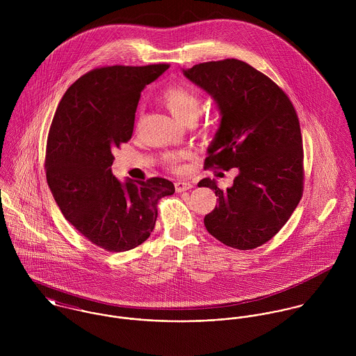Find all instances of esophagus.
<instances>
[{
    "mask_svg": "<svg viewBox=\"0 0 356 356\" xmlns=\"http://www.w3.org/2000/svg\"><path fill=\"white\" fill-rule=\"evenodd\" d=\"M193 188V185L191 184V182H175V191L178 192V193H181V192H185V191H189V189H192Z\"/></svg>",
    "mask_w": 356,
    "mask_h": 356,
    "instance_id": "1",
    "label": "esophagus"
}]
</instances>
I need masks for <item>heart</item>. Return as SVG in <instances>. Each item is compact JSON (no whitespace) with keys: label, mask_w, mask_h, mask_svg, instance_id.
<instances>
[{"label":"heart","mask_w":356,"mask_h":356,"mask_svg":"<svg viewBox=\"0 0 356 356\" xmlns=\"http://www.w3.org/2000/svg\"><path fill=\"white\" fill-rule=\"evenodd\" d=\"M160 100L167 106V109L179 120L189 122L195 120L200 113V97L199 95L189 89L185 85H170L167 86L161 95ZM189 156V153L185 151L171 153L165 157V165L171 171H179L181 170V161L185 160Z\"/></svg>","instance_id":"1"}]
</instances>
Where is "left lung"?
Listing matches in <instances>:
<instances>
[{
	"instance_id": "left-lung-1",
	"label": "left lung",
	"mask_w": 356,
	"mask_h": 356,
	"mask_svg": "<svg viewBox=\"0 0 356 356\" xmlns=\"http://www.w3.org/2000/svg\"><path fill=\"white\" fill-rule=\"evenodd\" d=\"M184 74L213 97L222 113L205 167L238 170L226 191L209 178L199 182L218 196L204 225L227 247L257 248L282 229L303 196L305 153L296 109L275 82L237 58L200 63Z\"/></svg>"
}]
</instances>
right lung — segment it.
I'll use <instances>...</instances> for the list:
<instances>
[{"label":"right lung","mask_w":356,"mask_h":356,"mask_svg":"<svg viewBox=\"0 0 356 356\" xmlns=\"http://www.w3.org/2000/svg\"><path fill=\"white\" fill-rule=\"evenodd\" d=\"M168 67L95 68L67 89L51 120L45 154L51 195L64 218L108 252L147 241L159 200L175 192L164 178L122 184L111 171L113 151L131 138L141 92Z\"/></svg>","instance_id":"obj_1"}]
</instances>
